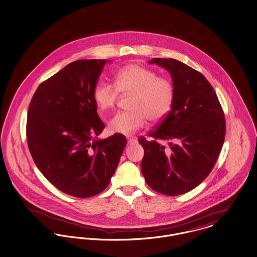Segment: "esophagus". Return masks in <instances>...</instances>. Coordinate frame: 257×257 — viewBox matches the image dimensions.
Returning <instances> with one entry per match:
<instances>
[{
  "mask_svg": "<svg viewBox=\"0 0 257 257\" xmlns=\"http://www.w3.org/2000/svg\"><path fill=\"white\" fill-rule=\"evenodd\" d=\"M137 140L136 138H127V144L128 145H134L137 143Z\"/></svg>",
  "mask_w": 257,
  "mask_h": 257,
  "instance_id": "34e87169",
  "label": "esophagus"
}]
</instances>
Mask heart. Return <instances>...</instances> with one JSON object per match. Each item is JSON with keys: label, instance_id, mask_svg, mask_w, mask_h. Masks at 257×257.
<instances>
[{"label": "heart", "instance_id": "obj_1", "mask_svg": "<svg viewBox=\"0 0 257 257\" xmlns=\"http://www.w3.org/2000/svg\"><path fill=\"white\" fill-rule=\"evenodd\" d=\"M119 91L130 95L132 111L115 115L108 123L113 134L131 136L144 126L147 119L159 121L171 111L174 101V86L171 81L158 77L152 69L139 64H130L115 75V85L98 83L93 89V101L103 111L113 109L118 101Z\"/></svg>", "mask_w": 257, "mask_h": 257}]
</instances>
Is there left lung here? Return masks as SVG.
Masks as SVG:
<instances>
[{
  "label": "left lung",
  "mask_w": 257,
  "mask_h": 257,
  "mask_svg": "<svg viewBox=\"0 0 257 257\" xmlns=\"http://www.w3.org/2000/svg\"><path fill=\"white\" fill-rule=\"evenodd\" d=\"M150 64L167 69L174 86L169 114L152 130L144 149L141 171L156 192L177 196L203 182L222 149L226 123L213 87L203 74L172 58H154ZM169 142L166 148L160 142Z\"/></svg>",
  "instance_id": "left-lung-1"
}]
</instances>
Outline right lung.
Returning a JSON list of instances; mask_svg holds the SVG:
<instances>
[{
    "mask_svg": "<svg viewBox=\"0 0 257 257\" xmlns=\"http://www.w3.org/2000/svg\"><path fill=\"white\" fill-rule=\"evenodd\" d=\"M106 61L70 63L38 86L28 109L26 136L36 166L52 185L77 198L108 186L126 145L119 134L96 138L105 124L92 93Z\"/></svg>",
    "mask_w": 257,
    "mask_h": 257,
    "instance_id": "obj_1",
    "label": "right lung"
}]
</instances>
